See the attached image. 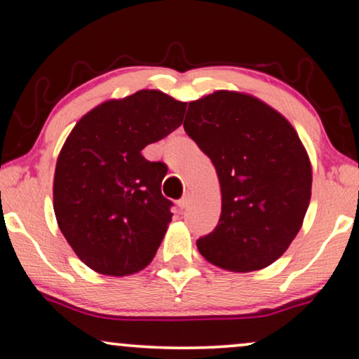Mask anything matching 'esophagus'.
<instances>
[{
	"mask_svg": "<svg viewBox=\"0 0 359 359\" xmlns=\"http://www.w3.org/2000/svg\"><path fill=\"white\" fill-rule=\"evenodd\" d=\"M189 203H191V196H189V194H184V196H183V198H181V199H180V203H178V205H180V208H181V209H186V208H188V205H189Z\"/></svg>",
	"mask_w": 359,
	"mask_h": 359,
	"instance_id": "1",
	"label": "esophagus"
}]
</instances>
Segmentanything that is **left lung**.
<instances>
[{
	"label": "left lung",
	"instance_id": "1",
	"mask_svg": "<svg viewBox=\"0 0 359 359\" xmlns=\"http://www.w3.org/2000/svg\"><path fill=\"white\" fill-rule=\"evenodd\" d=\"M184 130L212 161L220 183L217 227L199 253L233 273L276 262L302 227L312 194V166L281 112L240 91L219 90L191 101Z\"/></svg>",
	"mask_w": 359,
	"mask_h": 359
}]
</instances>
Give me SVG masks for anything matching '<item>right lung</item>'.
Segmentation results:
<instances>
[{
    "mask_svg": "<svg viewBox=\"0 0 359 359\" xmlns=\"http://www.w3.org/2000/svg\"><path fill=\"white\" fill-rule=\"evenodd\" d=\"M186 102L158 90L109 100L76 122L57 158L53 210L93 271L129 276L149 266L171 222L166 166L142 150L178 129Z\"/></svg>",
    "mask_w": 359,
    "mask_h": 359,
    "instance_id": "add662e5",
    "label": "right lung"
}]
</instances>
